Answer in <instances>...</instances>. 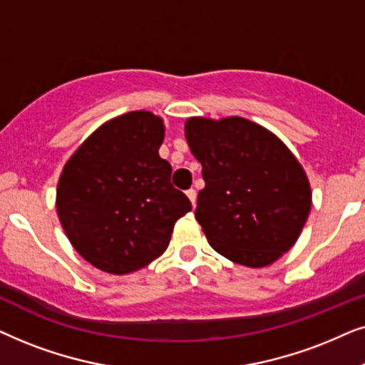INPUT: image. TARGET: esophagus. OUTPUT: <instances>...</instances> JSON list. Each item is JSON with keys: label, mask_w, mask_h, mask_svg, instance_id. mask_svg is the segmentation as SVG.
<instances>
[{"label": "esophagus", "mask_w": 365, "mask_h": 365, "mask_svg": "<svg viewBox=\"0 0 365 365\" xmlns=\"http://www.w3.org/2000/svg\"><path fill=\"white\" fill-rule=\"evenodd\" d=\"M187 197L190 198L192 205L195 207V203H197V192H195V188H190V190H187Z\"/></svg>", "instance_id": "34e87169"}]
</instances>
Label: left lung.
Instances as JSON below:
<instances>
[{"mask_svg": "<svg viewBox=\"0 0 365 365\" xmlns=\"http://www.w3.org/2000/svg\"><path fill=\"white\" fill-rule=\"evenodd\" d=\"M185 138L205 180L195 218L208 244L252 269L279 260L297 242L312 205L299 160L274 133L240 116H192Z\"/></svg>", "mask_w": 365, "mask_h": 365, "instance_id": "left-lung-1", "label": "left lung"}]
</instances>
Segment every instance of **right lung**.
I'll list each match as a JSON object with an SVG mask.
<instances>
[{
	"label": "right lung",
	"mask_w": 365,
	"mask_h": 365,
	"mask_svg": "<svg viewBox=\"0 0 365 365\" xmlns=\"http://www.w3.org/2000/svg\"><path fill=\"white\" fill-rule=\"evenodd\" d=\"M165 125L130 111L96 128L63 168L56 212L75 250L96 269L123 275L167 250L173 225L192 210L158 155Z\"/></svg>",
	"instance_id": "1"
}]
</instances>
